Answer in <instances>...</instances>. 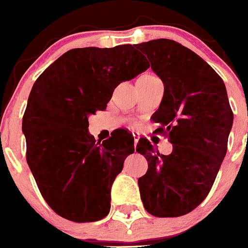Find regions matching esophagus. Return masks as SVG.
Here are the masks:
<instances>
[{"label":"esophagus","instance_id":"esophagus-1","mask_svg":"<svg viewBox=\"0 0 248 248\" xmlns=\"http://www.w3.org/2000/svg\"><path fill=\"white\" fill-rule=\"evenodd\" d=\"M133 138H134V145H137V144H138V141H139V138H140V137H139L138 132H133Z\"/></svg>","mask_w":248,"mask_h":248}]
</instances>
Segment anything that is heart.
<instances>
[{"label": "heart", "mask_w": 248, "mask_h": 248, "mask_svg": "<svg viewBox=\"0 0 248 248\" xmlns=\"http://www.w3.org/2000/svg\"><path fill=\"white\" fill-rule=\"evenodd\" d=\"M143 76H153V75H143Z\"/></svg>", "instance_id": "obj_1"}]
</instances>
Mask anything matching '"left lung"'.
<instances>
[{
    "mask_svg": "<svg viewBox=\"0 0 248 248\" xmlns=\"http://www.w3.org/2000/svg\"><path fill=\"white\" fill-rule=\"evenodd\" d=\"M165 86L153 120L173 150L162 155L145 138L137 153L148 160L138 179L144 208L155 217H179L195 210L215 183L228 148L232 108L220 76L201 57L167 38L137 45Z\"/></svg>",
    "mask_w": 248,
    "mask_h": 248,
    "instance_id": "obj_1",
    "label": "left lung"
}]
</instances>
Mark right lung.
Segmentation results:
<instances>
[{
    "mask_svg": "<svg viewBox=\"0 0 248 248\" xmlns=\"http://www.w3.org/2000/svg\"><path fill=\"white\" fill-rule=\"evenodd\" d=\"M136 46L75 48L33 83L23 117L26 161L46 202L78 223L103 219L110 191L134 139L124 129L103 143L88 132V116L107 109L115 88L149 68Z\"/></svg>",
    "mask_w": 248,
    "mask_h": 248,
    "instance_id": "obj_1",
    "label": "right lung"
}]
</instances>
